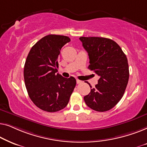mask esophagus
<instances>
[{"label": "esophagus", "mask_w": 147, "mask_h": 147, "mask_svg": "<svg viewBox=\"0 0 147 147\" xmlns=\"http://www.w3.org/2000/svg\"><path fill=\"white\" fill-rule=\"evenodd\" d=\"M76 82H77V84H81V83H82V81H81V80H76Z\"/></svg>", "instance_id": "esophagus-1"}]
</instances>
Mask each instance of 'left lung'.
<instances>
[{
  "mask_svg": "<svg viewBox=\"0 0 147 147\" xmlns=\"http://www.w3.org/2000/svg\"><path fill=\"white\" fill-rule=\"evenodd\" d=\"M80 40L89 56L88 68L100 76L95 88L84 96V101L92 110L108 111L121 100L127 86L129 78L127 57L112 39L81 37Z\"/></svg>",
  "mask_w": 147,
  "mask_h": 147,
  "instance_id": "left-lung-1",
  "label": "left lung"
}]
</instances>
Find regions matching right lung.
Returning a JSON list of instances; mask_svg holds the SVG:
<instances>
[{"label": "right lung", "instance_id": "right-lung-1", "mask_svg": "<svg viewBox=\"0 0 147 147\" xmlns=\"http://www.w3.org/2000/svg\"><path fill=\"white\" fill-rule=\"evenodd\" d=\"M69 41L67 36L47 35L32 47L27 55L24 67L26 88L32 102L44 111L63 109L75 88V78L57 74L60 51Z\"/></svg>", "mask_w": 147, "mask_h": 147}]
</instances>
